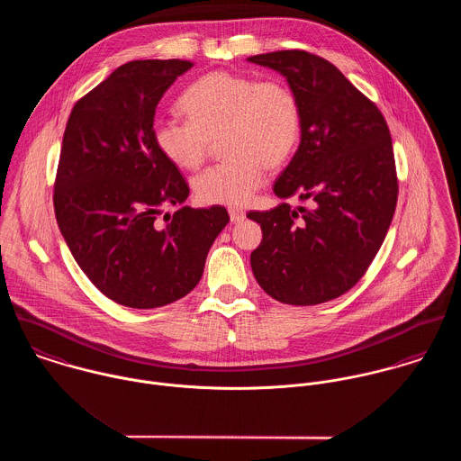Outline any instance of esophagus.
<instances>
[{"label":"esophagus","instance_id":"34e87169","mask_svg":"<svg viewBox=\"0 0 461 461\" xmlns=\"http://www.w3.org/2000/svg\"><path fill=\"white\" fill-rule=\"evenodd\" d=\"M229 216H230V221L232 223H238V221H243L247 218V212L243 209H238V207H230L229 209Z\"/></svg>","mask_w":461,"mask_h":461}]
</instances>
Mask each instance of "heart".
Here are the masks:
<instances>
[{"label": "heart", "mask_w": 461, "mask_h": 461, "mask_svg": "<svg viewBox=\"0 0 461 461\" xmlns=\"http://www.w3.org/2000/svg\"><path fill=\"white\" fill-rule=\"evenodd\" d=\"M179 110L186 121H154L152 140L174 167L195 170L221 138L227 158L192 181L207 205H245L263 186L266 167L284 165L302 138L300 99L278 77L214 70L183 92Z\"/></svg>", "instance_id": "obj_1"}]
</instances>
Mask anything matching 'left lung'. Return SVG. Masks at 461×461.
I'll use <instances>...</instances> for the list:
<instances>
[{
    "instance_id": "left-lung-1",
    "label": "left lung",
    "mask_w": 461,
    "mask_h": 461,
    "mask_svg": "<svg viewBox=\"0 0 461 461\" xmlns=\"http://www.w3.org/2000/svg\"><path fill=\"white\" fill-rule=\"evenodd\" d=\"M285 76L302 104V140L273 192L282 202L247 216L261 223L256 280L276 302L318 305L349 291L378 254L397 202L393 138L378 106L329 60L298 50L250 57Z\"/></svg>"
}]
</instances>
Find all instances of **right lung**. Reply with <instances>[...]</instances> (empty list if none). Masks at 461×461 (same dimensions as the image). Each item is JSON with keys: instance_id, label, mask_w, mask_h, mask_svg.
<instances>
[{"instance_id": "1", "label": "right lung", "mask_w": 461, "mask_h": 461, "mask_svg": "<svg viewBox=\"0 0 461 461\" xmlns=\"http://www.w3.org/2000/svg\"><path fill=\"white\" fill-rule=\"evenodd\" d=\"M186 60H134L85 94L67 121L55 214L76 263L110 300L154 309L186 296L229 223L225 207L183 203L190 188L156 149L154 113Z\"/></svg>"}]
</instances>
